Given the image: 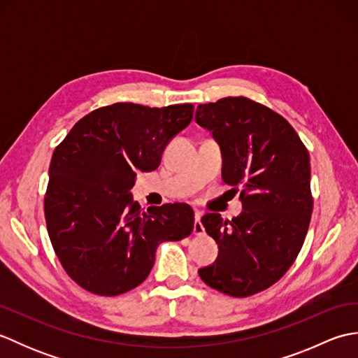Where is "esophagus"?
<instances>
[{
    "label": "esophagus",
    "mask_w": 358,
    "mask_h": 358,
    "mask_svg": "<svg viewBox=\"0 0 358 358\" xmlns=\"http://www.w3.org/2000/svg\"><path fill=\"white\" fill-rule=\"evenodd\" d=\"M194 234H195V235H204V227H203V224H201V214H200V212H196V214H195Z\"/></svg>",
    "instance_id": "1"
}]
</instances>
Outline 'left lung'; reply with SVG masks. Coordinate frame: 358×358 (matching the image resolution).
Returning a JSON list of instances; mask_svg holds the SVG:
<instances>
[{"mask_svg": "<svg viewBox=\"0 0 358 358\" xmlns=\"http://www.w3.org/2000/svg\"><path fill=\"white\" fill-rule=\"evenodd\" d=\"M195 120L223 152V181L241 189L243 212L232 220L206 214L217 262L200 278L231 296L275 285L295 262L313 215L309 152L294 127L268 106L246 96L200 104Z\"/></svg>", "mask_w": 358, "mask_h": 358, "instance_id": "8db88e82", "label": "left lung"}]
</instances>
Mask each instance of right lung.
I'll use <instances>...</instances> for the list:
<instances>
[{"mask_svg":"<svg viewBox=\"0 0 358 358\" xmlns=\"http://www.w3.org/2000/svg\"><path fill=\"white\" fill-rule=\"evenodd\" d=\"M194 104L149 108L115 103L95 109L55 148L44 195L53 250L75 283L96 295L124 294L148 278L163 241L194 231V210L132 201L140 171H155L173 135L191 123Z\"/></svg>","mask_w":358,"mask_h":358,"instance_id":"add662e5","label":"right lung"}]
</instances>
